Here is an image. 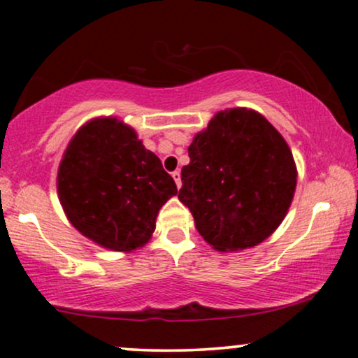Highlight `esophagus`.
<instances>
[{"mask_svg": "<svg viewBox=\"0 0 358 358\" xmlns=\"http://www.w3.org/2000/svg\"><path fill=\"white\" fill-rule=\"evenodd\" d=\"M171 176H173L175 183H176V188H182V176H180V171H173L171 173Z\"/></svg>", "mask_w": 358, "mask_h": 358, "instance_id": "esophagus-1", "label": "esophagus"}]
</instances>
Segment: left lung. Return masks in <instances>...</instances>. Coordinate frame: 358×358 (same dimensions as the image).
I'll return each mask as SVG.
<instances>
[{"instance_id": "obj_1", "label": "left lung", "mask_w": 358, "mask_h": 358, "mask_svg": "<svg viewBox=\"0 0 358 358\" xmlns=\"http://www.w3.org/2000/svg\"><path fill=\"white\" fill-rule=\"evenodd\" d=\"M178 199L220 252L266 241L285 220L298 170L286 139L261 113L219 110L188 146Z\"/></svg>"}]
</instances>
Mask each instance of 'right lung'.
I'll use <instances>...</instances> for the list:
<instances>
[{"mask_svg":"<svg viewBox=\"0 0 358 358\" xmlns=\"http://www.w3.org/2000/svg\"><path fill=\"white\" fill-rule=\"evenodd\" d=\"M57 192L73 227L117 252L146 245L159 208L178 193L158 156L113 116L77 129L60 159Z\"/></svg>","mask_w":358,"mask_h":358,"instance_id":"add662e5","label":"right lung"}]
</instances>
